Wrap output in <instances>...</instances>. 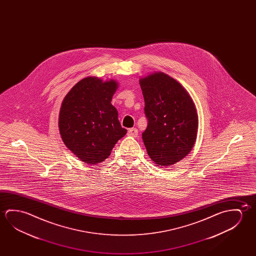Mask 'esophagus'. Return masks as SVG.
I'll return each mask as SVG.
<instances>
[{
    "instance_id": "esophagus-1",
    "label": "esophagus",
    "mask_w": 256,
    "mask_h": 256,
    "mask_svg": "<svg viewBox=\"0 0 256 256\" xmlns=\"http://www.w3.org/2000/svg\"><path fill=\"white\" fill-rule=\"evenodd\" d=\"M138 134V130L136 128H130L128 131V136H132V138H136Z\"/></svg>"
}]
</instances>
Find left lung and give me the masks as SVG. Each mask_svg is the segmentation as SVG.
Wrapping results in <instances>:
<instances>
[{
  "label": "left lung",
  "mask_w": 256,
  "mask_h": 256,
  "mask_svg": "<svg viewBox=\"0 0 256 256\" xmlns=\"http://www.w3.org/2000/svg\"><path fill=\"white\" fill-rule=\"evenodd\" d=\"M139 84L148 120L142 141L160 167L178 162L196 140L198 117L193 100L178 81L162 72L142 78Z\"/></svg>",
  "instance_id": "1"
}]
</instances>
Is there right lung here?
Returning <instances> with one entry per match:
<instances>
[{
  "instance_id": "right-lung-1",
  "label": "right lung",
  "mask_w": 256,
  "mask_h": 256,
  "mask_svg": "<svg viewBox=\"0 0 256 256\" xmlns=\"http://www.w3.org/2000/svg\"><path fill=\"white\" fill-rule=\"evenodd\" d=\"M118 88L115 80L104 82L84 78L63 99L59 115L60 134L65 146L86 164L107 159L126 133L110 104Z\"/></svg>"
}]
</instances>
